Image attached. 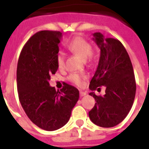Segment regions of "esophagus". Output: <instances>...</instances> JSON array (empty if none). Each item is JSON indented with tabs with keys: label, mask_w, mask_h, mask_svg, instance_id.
<instances>
[{
	"label": "esophagus",
	"mask_w": 149,
	"mask_h": 149,
	"mask_svg": "<svg viewBox=\"0 0 149 149\" xmlns=\"http://www.w3.org/2000/svg\"><path fill=\"white\" fill-rule=\"evenodd\" d=\"M86 95V92H84V91H80V95L81 97H83V96Z\"/></svg>",
	"instance_id": "obj_1"
}]
</instances>
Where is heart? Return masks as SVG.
I'll return each instance as SVG.
<instances>
[{"label":"heart","instance_id":"heart-1","mask_svg":"<svg viewBox=\"0 0 149 149\" xmlns=\"http://www.w3.org/2000/svg\"><path fill=\"white\" fill-rule=\"evenodd\" d=\"M67 48L72 53L80 56L81 58L87 61H92L95 58V54L92 48V45L86 39L82 37L74 38L67 45ZM56 63L60 68L65 67V56L63 53H59L56 56ZM85 76L79 72H74L68 76V80L71 82L77 85H81L83 80L85 79Z\"/></svg>","mask_w":149,"mask_h":149}]
</instances>
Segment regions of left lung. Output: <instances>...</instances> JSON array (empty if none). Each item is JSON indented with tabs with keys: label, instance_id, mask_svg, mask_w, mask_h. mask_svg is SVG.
<instances>
[{
	"label": "left lung",
	"instance_id": "8db88e82",
	"mask_svg": "<svg viewBox=\"0 0 149 149\" xmlns=\"http://www.w3.org/2000/svg\"><path fill=\"white\" fill-rule=\"evenodd\" d=\"M93 39L100 48V59L89 84L92 91L105 86L104 95L89 93L96 103L89 112L96 125L111 127L125 119L132 107L136 81L131 59L120 41L105 38L101 33H93Z\"/></svg>",
	"mask_w": 149,
	"mask_h": 149
}]
</instances>
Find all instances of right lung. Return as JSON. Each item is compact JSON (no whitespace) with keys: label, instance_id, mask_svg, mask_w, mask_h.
<instances>
[{"label":"right lung","instance_id":"right-lung-1","mask_svg":"<svg viewBox=\"0 0 149 149\" xmlns=\"http://www.w3.org/2000/svg\"><path fill=\"white\" fill-rule=\"evenodd\" d=\"M62 38L60 31L42 30L29 39L17 65L18 98L25 113L36 125L52 131L64 126L79 99V91L65 84L60 91L50 86L58 69L56 56Z\"/></svg>","mask_w":149,"mask_h":149}]
</instances>
